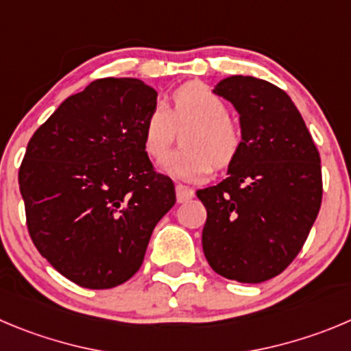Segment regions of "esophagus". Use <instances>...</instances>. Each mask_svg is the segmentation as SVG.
Returning a JSON list of instances; mask_svg holds the SVG:
<instances>
[{
    "mask_svg": "<svg viewBox=\"0 0 351 351\" xmlns=\"http://www.w3.org/2000/svg\"><path fill=\"white\" fill-rule=\"evenodd\" d=\"M175 191H176V201L178 202L191 201V199L195 195L194 189H191V186H186V185H182V183H178V185L175 186Z\"/></svg>",
    "mask_w": 351,
    "mask_h": 351,
    "instance_id": "34e87169",
    "label": "esophagus"
}]
</instances>
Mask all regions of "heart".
I'll list each match as a JSON object with an SVG mask.
<instances>
[{"label":"heart","instance_id":"obj_1","mask_svg":"<svg viewBox=\"0 0 351 351\" xmlns=\"http://www.w3.org/2000/svg\"><path fill=\"white\" fill-rule=\"evenodd\" d=\"M192 126L183 133V149L162 160V169L182 180H201L213 168H227L244 143L241 124L228 116L225 101L201 83H186L173 93L169 109L157 106L145 121L143 143L152 159L165 157L175 140V128Z\"/></svg>","mask_w":351,"mask_h":351}]
</instances>
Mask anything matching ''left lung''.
Segmentation results:
<instances>
[{
	"mask_svg": "<svg viewBox=\"0 0 351 351\" xmlns=\"http://www.w3.org/2000/svg\"><path fill=\"white\" fill-rule=\"evenodd\" d=\"M239 112L244 143L227 178L197 191L208 211L202 250L216 274L260 284L286 270L322 202L320 156L289 95L253 76L215 86Z\"/></svg>",
	"mask_w": 351,
	"mask_h": 351,
	"instance_id": "left-lung-1",
	"label": "left lung"
}]
</instances>
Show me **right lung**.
<instances>
[{
	"mask_svg": "<svg viewBox=\"0 0 351 351\" xmlns=\"http://www.w3.org/2000/svg\"><path fill=\"white\" fill-rule=\"evenodd\" d=\"M157 91L106 77L72 95L36 130L19 169L29 235L51 267L110 289L142 267L157 221L175 206L171 178L143 143Z\"/></svg>",
	"mask_w": 351,
	"mask_h": 351,
	"instance_id": "right-lung-1",
	"label": "right lung"
}]
</instances>
